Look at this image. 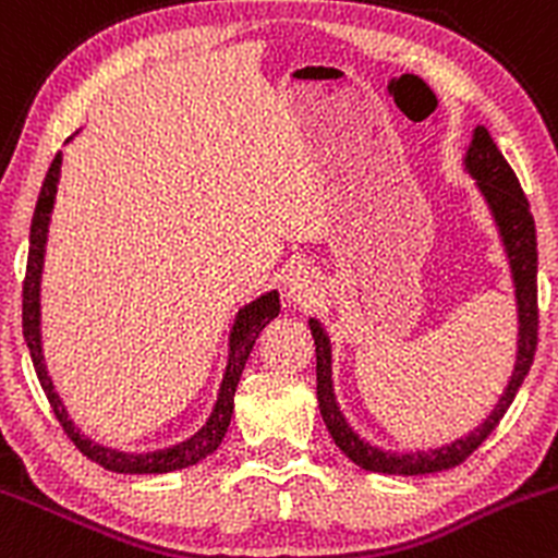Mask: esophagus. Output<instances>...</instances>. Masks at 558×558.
<instances>
[{"mask_svg":"<svg viewBox=\"0 0 558 558\" xmlns=\"http://www.w3.org/2000/svg\"><path fill=\"white\" fill-rule=\"evenodd\" d=\"M283 294L294 304H310L318 294V275L307 264H291L283 275Z\"/></svg>","mask_w":558,"mask_h":558,"instance_id":"1","label":"esophagus"}]
</instances>
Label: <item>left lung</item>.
<instances>
[{
  "mask_svg": "<svg viewBox=\"0 0 558 558\" xmlns=\"http://www.w3.org/2000/svg\"><path fill=\"white\" fill-rule=\"evenodd\" d=\"M465 171L476 179L478 192L484 195L486 205L492 210L497 232H500L502 248H506L508 264H511V278L515 291V313H519V339H515V363L513 374L508 379V387L502 390L500 401L489 412V417L473 427L468 436L457 438L438 449L422 451H387L363 441L361 436L348 425L342 409H339L337 396H333L331 379V339L326 328L315 318H310V331L315 339V372H318V407L333 444L355 462L357 468L372 473H387V476H422V473L449 471L460 465L468 457L486 441L508 407L513 403L521 383L530 374L532 361L537 350V238H535V219L530 214L524 192H521L519 179L513 168L508 166L502 151L492 141L489 131L484 125H476L473 141L465 151Z\"/></svg>",
  "mask_w": 558,
  "mask_h": 558,
  "instance_id": "8db88e82",
  "label": "left lung"
}]
</instances>
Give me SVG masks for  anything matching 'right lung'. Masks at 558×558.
<instances>
[{"mask_svg":"<svg viewBox=\"0 0 558 558\" xmlns=\"http://www.w3.org/2000/svg\"><path fill=\"white\" fill-rule=\"evenodd\" d=\"M63 155L58 151L52 160L50 171L45 175L43 192H39L37 208H34L32 219V234H28V264H26V280H23V339L32 353L34 372H37L39 385H43L47 401H50L52 412H56L58 422H61L63 433L74 441L87 460L98 462L101 468L114 473H171L181 471V468L197 465L208 454L219 449L221 438H225L227 427H230L232 412H234V390H238L240 374H243L245 361H248L251 350H254L256 337L262 328L280 313V299L278 291H267L251 304H245L234 318L230 331V357H227L225 379H221L219 398L214 403V412L205 420V425L186 441L175 444V447L144 451V454H131V451H117L101 444L90 441L80 427L69 420L66 407L58 398L56 387H52L50 374H47L45 355H43V324H39V291H43V267H45V245H47V227H50L52 205H56L58 192V175H61Z\"/></svg>","mask_w":558,"mask_h":558,"instance_id":"right-lung-1","label":"right lung"}]
</instances>
